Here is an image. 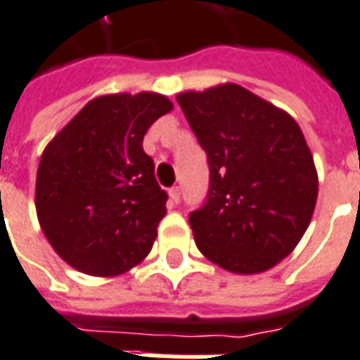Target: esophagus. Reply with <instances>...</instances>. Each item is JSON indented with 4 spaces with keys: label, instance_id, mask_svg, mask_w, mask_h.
<instances>
[{
    "label": "esophagus",
    "instance_id": "esophagus-1",
    "mask_svg": "<svg viewBox=\"0 0 360 360\" xmlns=\"http://www.w3.org/2000/svg\"><path fill=\"white\" fill-rule=\"evenodd\" d=\"M169 195H170V201L174 202V205H176V202H180V188H178V186L170 188Z\"/></svg>",
    "mask_w": 360,
    "mask_h": 360
}]
</instances>
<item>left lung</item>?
Listing matches in <instances>:
<instances>
[{
    "label": "left lung",
    "mask_w": 360,
    "mask_h": 360,
    "mask_svg": "<svg viewBox=\"0 0 360 360\" xmlns=\"http://www.w3.org/2000/svg\"><path fill=\"white\" fill-rule=\"evenodd\" d=\"M176 100L209 163L205 202L190 212L197 248L228 271H266L292 252L317 202L298 123L235 83Z\"/></svg>",
    "instance_id": "left-lung-1"
}]
</instances>
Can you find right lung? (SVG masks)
<instances>
[{"instance_id":"right-lung-1","label":"right lung","mask_w":360,"mask_h":360,"mask_svg":"<svg viewBox=\"0 0 360 360\" xmlns=\"http://www.w3.org/2000/svg\"><path fill=\"white\" fill-rule=\"evenodd\" d=\"M170 108L155 93L100 96L43 151L37 218L58 256L77 271L112 277L151 250L169 195L142 140Z\"/></svg>"}]
</instances>
